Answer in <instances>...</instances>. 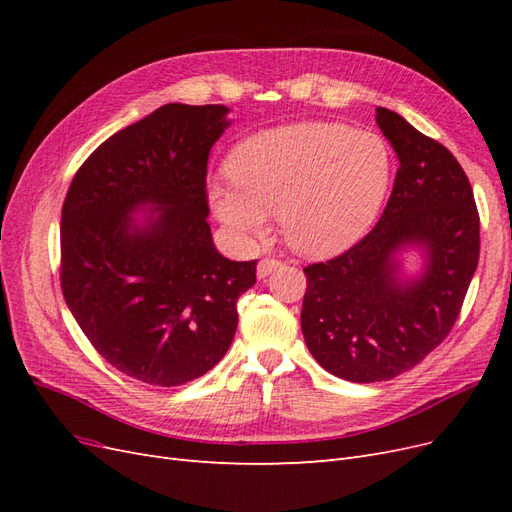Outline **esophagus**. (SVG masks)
<instances>
[{
  "label": "esophagus",
  "instance_id": "obj_1",
  "mask_svg": "<svg viewBox=\"0 0 512 512\" xmlns=\"http://www.w3.org/2000/svg\"><path fill=\"white\" fill-rule=\"evenodd\" d=\"M284 265L282 260H277V258H262L260 262H258V277H267V275H271L275 269H280Z\"/></svg>",
  "mask_w": 512,
  "mask_h": 512
}]
</instances>
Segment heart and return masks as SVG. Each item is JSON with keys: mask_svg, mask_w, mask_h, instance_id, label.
Returning a JSON list of instances; mask_svg holds the SVG:
<instances>
[{"mask_svg": "<svg viewBox=\"0 0 512 512\" xmlns=\"http://www.w3.org/2000/svg\"><path fill=\"white\" fill-rule=\"evenodd\" d=\"M230 181H211L215 215L241 239L262 237L280 215L299 254L348 250L374 224L389 194L393 160L374 132L305 121L247 138L228 158Z\"/></svg>", "mask_w": 512, "mask_h": 512, "instance_id": "b5f03b06", "label": "heart"}]
</instances>
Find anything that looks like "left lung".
Listing matches in <instances>:
<instances>
[{
  "instance_id": "1",
  "label": "left lung",
  "mask_w": 512,
  "mask_h": 512,
  "mask_svg": "<svg viewBox=\"0 0 512 512\" xmlns=\"http://www.w3.org/2000/svg\"><path fill=\"white\" fill-rule=\"evenodd\" d=\"M376 121L399 168L378 224L350 250L303 269L301 329L314 359L350 382L393 380L436 350L459 318L478 265L480 220L457 158L389 108ZM428 252L424 275L396 280L392 256Z\"/></svg>"
}]
</instances>
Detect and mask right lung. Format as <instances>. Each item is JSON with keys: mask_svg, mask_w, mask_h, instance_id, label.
<instances>
[{"mask_svg": "<svg viewBox=\"0 0 512 512\" xmlns=\"http://www.w3.org/2000/svg\"><path fill=\"white\" fill-rule=\"evenodd\" d=\"M222 104H164L104 141L76 170L61 207L59 282L106 363L153 386L218 365L256 262L215 250L207 162L228 121ZM156 204L136 227L131 211Z\"/></svg>", "mask_w": 512, "mask_h": 512, "instance_id": "1", "label": "right lung"}]
</instances>
